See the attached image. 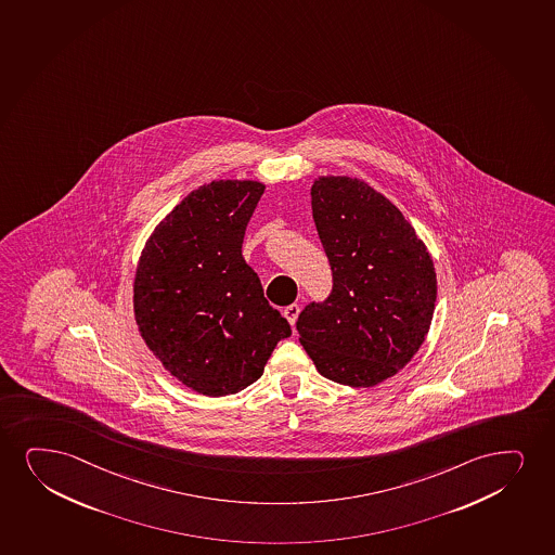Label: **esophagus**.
<instances>
[{
    "instance_id": "1",
    "label": "esophagus",
    "mask_w": 555,
    "mask_h": 555,
    "mask_svg": "<svg viewBox=\"0 0 555 555\" xmlns=\"http://www.w3.org/2000/svg\"><path fill=\"white\" fill-rule=\"evenodd\" d=\"M299 312H301L299 305H289V307L284 308V318H286L292 327H294L295 322H297V315H299Z\"/></svg>"
}]
</instances>
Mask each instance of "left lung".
Returning a JSON list of instances; mask_svg holds the SVG:
<instances>
[{
    "mask_svg": "<svg viewBox=\"0 0 555 555\" xmlns=\"http://www.w3.org/2000/svg\"><path fill=\"white\" fill-rule=\"evenodd\" d=\"M310 194L333 289L299 314V343L323 377L374 387L425 343L438 295L434 261L398 207L361 179L323 176Z\"/></svg>",
    "mask_w": 555,
    "mask_h": 555,
    "instance_id": "left-lung-1",
    "label": "left lung"
}]
</instances>
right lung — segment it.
I'll use <instances>...</instances> for the list:
<instances>
[{"label": "right lung", "instance_id": "1", "mask_svg": "<svg viewBox=\"0 0 555 555\" xmlns=\"http://www.w3.org/2000/svg\"><path fill=\"white\" fill-rule=\"evenodd\" d=\"M266 185L220 179L192 191L145 243L134 276L138 331L171 376L206 397L260 379L292 335L241 254Z\"/></svg>", "mask_w": 555, "mask_h": 555}]
</instances>
